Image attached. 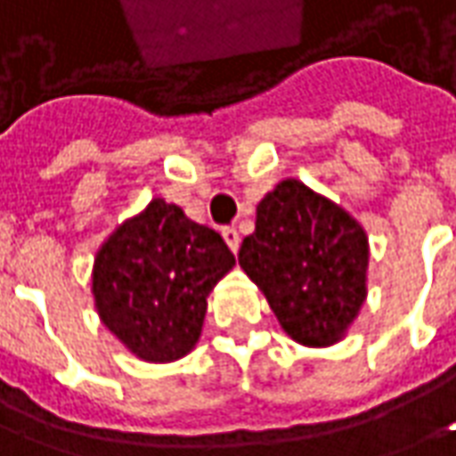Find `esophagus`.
<instances>
[{
  "mask_svg": "<svg viewBox=\"0 0 456 456\" xmlns=\"http://www.w3.org/2000/svg\"><path fill=\"white\" fill-rule=\"evenodd\" d=\"M222 237H224V241H227L229 249L237 254V251H239V232H237V229L224 227V229H222Z\"/></svg>",
  "mask_w": 456,
  "mask_h": 456,
  "instance_id": "obj_1",
  "label": "esophagus"
}]
</instances>
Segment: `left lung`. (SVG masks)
I'll return each mask as SVG.
<instances>
[{"mask_svg": "<svg viewBox=\"0 0 456 456\" xmlns=\"http://www.w3.org/2000/svg\"><path fill=\"white\" fill-rule=\"evenodd\" d=\"M368 259L361 222L294 177L256 205V229L239 249L283 330L308 348L346 338L368 296Z\"/></svg>", "mask_w": 456, "mask_h": 456, "instance_id": "obj_1", "label": "left lung"}]
</instances>
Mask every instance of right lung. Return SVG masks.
I'll return each instance as SVG.
<instances>
[{"mask_svg":"<svg viewBox=\"0 0 456 456\" xmlns=\"http://www.w3.org/2000/svg\"><path fill=\"white\" fill-rule=\"evenodd\" d=\"M232 266L215 229L158 197L95 251V311L140 361H180L202 336L207 296Z\"/></svg>","mask_w":456,"mask_h":456,"instance_id":"right-lung-1","label":"right lung"}]
</instances>
